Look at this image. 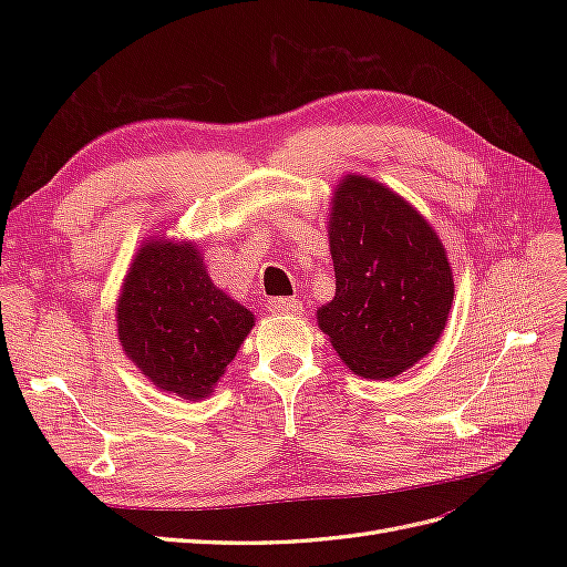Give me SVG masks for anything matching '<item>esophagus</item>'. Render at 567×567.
Instances as JSON below:
<instances>
[{
  "mask_svg": "<svg viewBox=\"0 0 567 567\" xmlns=\"http://www.w3.org/2000/svg\"><path fill=\"white\" fill-rule=\"evenodd\" d=\"M267 305H269V310L277 315H300L302 312V302L296 298H271Z\"/></svg>",
  "mask_w": 567,
  "mask_h": 567,
  "instance_id": "esophagus-1",
  "label": "esophagus"
}]
</instances>
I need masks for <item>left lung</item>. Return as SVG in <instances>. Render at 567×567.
Instances as JSON below:
<instances>
[{"label":"left lung","mask_w":567,"mask_h":567,"mask_svg":"<svg viewBox=\"0 0 567 567\" xmlns=\"http://www.w3.org/2000/svg\"><path fill=\"white\" fill-rule=\"evenodd\" d=\"M336 296L317 319L354 373L385 381L433 350L454 279L433 227L369 177L338 184L329 221Z\"/></svg>","instance_id":"8db88e82"}]
</instances>
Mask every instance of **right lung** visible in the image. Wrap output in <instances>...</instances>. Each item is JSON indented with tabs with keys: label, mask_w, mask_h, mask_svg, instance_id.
<instances>
[{
	"label": "right lung",
	"mask_w": 567,
	"mask_h": 567,
	"mask_svg": "<svg viewBox=\"0 0 567 567\" xmlns=\"http://www.w3.org/2000/svg\"><path fill=\"white\" fill-rule=\"evenodd\" d=\"M252 329V312L210 281L196 246L148 241L117 300L125 354L153 385L200 400Z\"/></svg>",
	"instance_id": "obj_1"
}]
</instances>
